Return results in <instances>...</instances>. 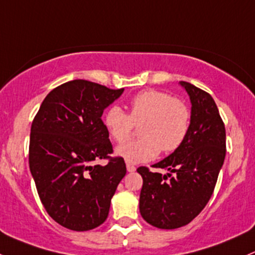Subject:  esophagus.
I'll list each match as a JSON object with an SVG mask.
<instances>
[{
  "instance_id": "1",
  "label": "esophagus",
  "mask_w": 255,
  "mask_h": 255,
  "mask_svg": "<svg viewBox=\"0 0 255 255\" xmlns=\"http://www.w3.org/2000/svg\"><path fill=\"white\" fill-rule=\"evenodd\" d=\"M127 170L128 172H134V170H135V166H133V164L130 163H127Z\"/></svg>"
}]
</instances>
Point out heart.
I'll return each instance as SVG.
<instances>
[{"label": "heart", "instance_id": "obj_1", "mask_svg": "<svg viewBox=\"0 0 255 255\" xmlns=\"http://www.w3.org/2000/svg\"><path fill=\"white\" fill-rule=\"evenodd\" d=\"M109 135L117 144L132 136L140 127V140L117 147V155L130 163L151 161L158 155L174 152L185 141L191 125V110L184 100L166 92L147 89L129 102V114L119 106H111L104 115Z\"/></svg>", "mask_w": 255, "mask_h": 255}]
</instances>
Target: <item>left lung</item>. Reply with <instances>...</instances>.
<instances>
[{
	"instance_id": "8db88e82",
	"label": "left lung",
	"mask_w": 255,
	"mask_h": 255,
	"mask_svg": "<svg viewBox=\"0 0 255 255\" xmlns=\"http://www.w3.org/2000/svg\"><path fill=\"white\" fill-rule=\"evenodd\" d=\"M180 85L192 104L189 134L178 150L152 166L169 173L136 169L142 177L141 217L167 230L186 225L202 212L213 195L226 153L225 126L213 98L189 82L180 81Z\"/></svg>"
}]
</instances>
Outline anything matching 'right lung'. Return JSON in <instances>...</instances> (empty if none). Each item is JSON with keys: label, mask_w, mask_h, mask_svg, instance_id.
<instances>
[{"label": "right lung", "mask_w": 255, "mask_h": 255, "mask_svg": "<svg viewBox=\"0 0 255 255\" xmlns=\"http://www.w3.org/2000/svg\"><path fill=\"white\" fill-rule=\"evenodd\" d=\"M123 91L69 81L47 94L32 121L29 166L36 189L50 218L70 230L105 222L127 172L122 157L110 156L113 144L102 120ZM99 159H108L107 166L95 165Z\"/></svg>", "instance_id": "obj_1"}]
</instances>
